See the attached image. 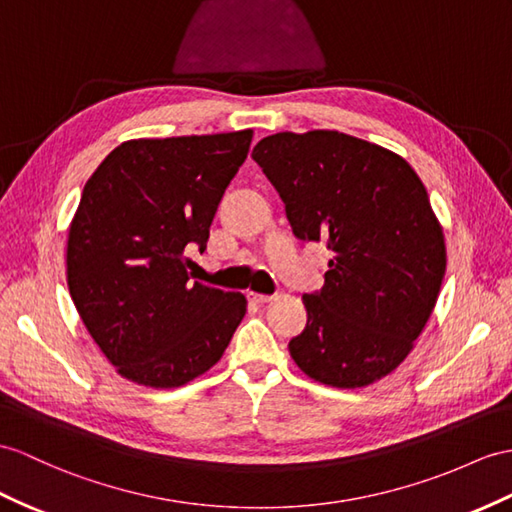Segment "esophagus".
Segmentation results:
<instances>
[{"label": "esophagus", "mask_w": 512, "mask_h": 512, "mask_svg": "<svg viewBox=\"0 0 512 512\" xmlns=\"http://www.w3.org/2000/svg\"><path fill=\"white\" fill-rule=\"evenodd\" d=\"M247 297H249V302H254V304H267V302H271V295H263V293H254V291H249L247 293Z\"/></svg>", "instance_id": "esophagus-1"}]
</instances>
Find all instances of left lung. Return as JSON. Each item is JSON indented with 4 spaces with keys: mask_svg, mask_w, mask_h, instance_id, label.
Here are the masks:
<instances>
[{
    "mask_svg": "<svg viewBox=\"0 0 512 512\" xmlns=\"http://www.w3.org/2000/svg\"><path fill=\"white\" fill-rule=\"evenodd\" d=\"M252 158L280 193L297 239L332 256L308 321L289 343L308 378L360 389L413 352L445 276L443 226L413 167L336 130L278 132Z\"/></svg>",
    "mask_w": 512,
    "mask_h": 512,
    "instance_id": "left-lung-1",
    "label": "left lung"
}]
</instances>
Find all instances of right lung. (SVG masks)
I'll return each mask as SVG.
<instances>
[{
  "label": "right lung",
  "mask_w": 512,
  "mask_h": 512,
  "mask_svg": "<svg viewBox=\"0 0 512 512\" xmlns=\"http://www.w3.org/2000/svg\"><path fill=\"white\" fill-rule=\"evenodd\" d=\"M252 130L132 139L102 160L71 219L67 284L121 378L176 389L217 365L247 313L243 293L191 282Z\"/></svg>",
  "instance_id": "1"
}]
</instances>
